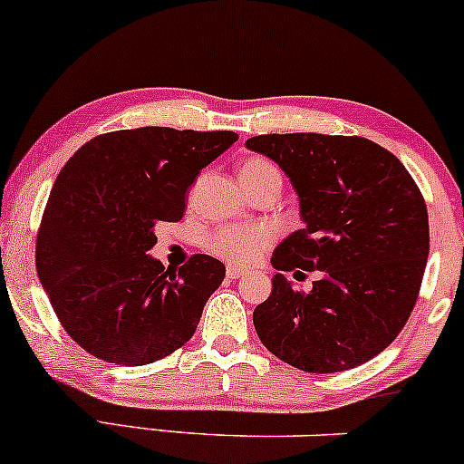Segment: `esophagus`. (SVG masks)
Returning <instances> with one entry per match:
<instances>
[{
    "instance_id": "34e87169",
    "label": "esophagus",
    "mask_w": 464,
    "mask_h": 464,
    "mask_svg": "<svg viewBox=\"0 0 464 464\" xmlns=\"http://www.w3.org/2000/svg\"><path fill=\"white\" fill-rule=\"evenodd\" d=\"M242 275H246V271H244V268H240V266H227V277L228 279H237V277H242Z\"/></svg>"
}]
</instances>
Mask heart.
<instances>
[{
  "label": "heart",
  "instance_id": "1",
  "mask_svg": "<svg viewBox=\"0 0 464 464\" xmlns=\"http://www.w3.org/2000/svg\"><path fill=\"white\" fill-rule=\"evenodd\" d=\"M277 171L266 158H248L242 162V182H251L256 178ZM275 228L268 224H246V227H222L207 237V248L213 256L227 259L231 264H251L268 251L275 244Z\"/></svg>",
  "mask_w": 464,
  "mask_h": 464
}]
</instances>
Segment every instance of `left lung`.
Wrapping results in <instances>:
<instances>
[{
	"mask_svg": "<svg viewBox=\"0 0 464 464\" xmlns=\"http://www.w3.org/2000/svg\"><path fill=\"white\" fill-rule=\"evenodd\" d=\"M246 147L286 171L306 222L273 253V293L253 313L259 341L313 374L374 359L419 299L430 256L419 185L392 151L361 136L262 134ZM282 270H319L320 279L302 294Z\"/></svg>",
	"mask_w": 464,
	"mask_h": 464,
	"instance_id": "1",
	"label": "left lung"
}]
</instances>
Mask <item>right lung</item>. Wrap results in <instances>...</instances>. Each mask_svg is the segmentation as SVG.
Instances as JSON below:
<instances>
[{
  "instance_id": "1",
  "label": "right lung",
  "mask_w": 464,
  "mask_h": 464,
  "mask_svg": "<svg viewBox=\"0 0 464 464\" xmlns=\"http://www.w3.org/2000/svg\"><path fill=\"white\" fill-rule=\"evenodd\" d=\"M236 131L139 127L85 142L59 171L37 233V275L65 333L116 365L182 348L222 284L220 259L196 253L178 271L147 256L158 222H178L202 167Z\"/></svg>"
}]
</instances>
